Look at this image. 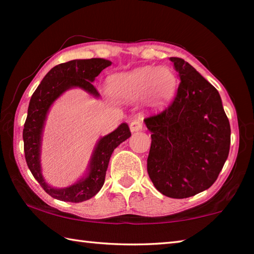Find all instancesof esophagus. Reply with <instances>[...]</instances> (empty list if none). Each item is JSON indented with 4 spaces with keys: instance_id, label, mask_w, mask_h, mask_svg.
<instances>
[{
    "instance_id": "1",
    "label": "esophagus",
    "mask_w": 254,
    "mask_h": 254,
    "mask_svg": "<svg viewBox=\"0 0 254 254\" xmlns=\"http://www.w3.org/2000/svg\"><path fill=\"white\" fill-rule=\"evenodd\" d=\"M143 127V123L140 120H133L130 124V130L132 132H136V131H141Z\"/></svg>"
}]
</instances>
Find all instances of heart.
<instances>
[{"label": "heart", "instance_id": "obj_1", "mask_svg": "<svg viewBox=\"0 0 254 254\" xmlns=\"http://www.w3.org/2000/svg\"><path fill=\"white\" fill-rule=\"evenodd\" d=\"M176 78L169 68L145 66L110 77L111 95L121 101H135L147 95L150 101L162 103L173 95Z\"/></svg>", "mask_w": 254, "mask_h": 254}]
</instances>
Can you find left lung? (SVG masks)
<instances>
[{
    "mask_svg": "<svg viewBox=\"0 0 254 254\" xmlns=\"http://www.w3.org/2000/svg\"><path fill=\"white\" fill-rule=\"evenodd\" d=\"M180 83L170 104L144 119L151 131L149 177L171 198H187L216 182L230 152L231 127L217 89L182 58L171 57Z\"/></svg>",
    "mask_w": 254,
    "mask_h": 254,
    "instance_id": "1",
    "label": "left lung"
}]
</instances>
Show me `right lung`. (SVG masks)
Returning a JSON list of instances; mask_svg holds the SVG:
<instances>
[{
	"mask_svg": "<svg viewBox=\"0 0 254 254\" xmlns=\"http://www.w3.org/2000/svg\"><path fill=\"white\" fill-rule=\"evenodd\" d=\"M111 65L110 60L102 58L75 59L59 64L51 68L44 77L30 100L28 117L23 128L25 161L44 190L56 199L80 203L95 196L104 185L112 152L120 143L131 136L127 123H122L117 130L103 136L94 150L89 173L69 187L56 189L50 187L42 178L40 169L41 133L49 107L64 92L71 87H80L94 96L100 95L92 81L103 69Z\"/></svg>",
	"mask_w": 254,
	"mask_h": 254,
	"instance_id": "right-lung-1",
	"label": "right lung"
}]
</instances>
